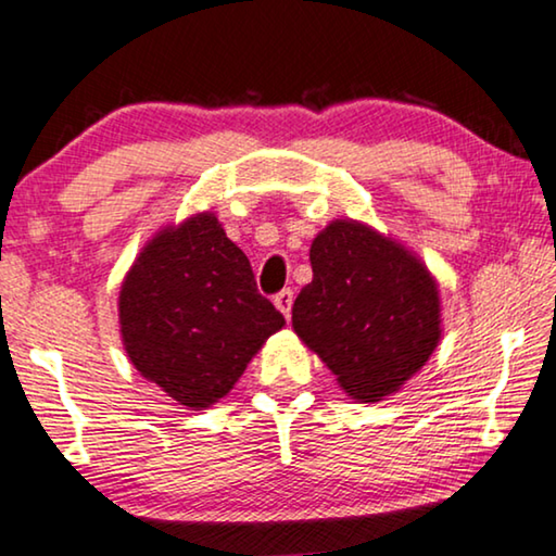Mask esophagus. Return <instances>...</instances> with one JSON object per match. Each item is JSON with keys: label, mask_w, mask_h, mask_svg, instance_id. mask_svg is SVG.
<instances>
[{"label": "esophagus", "mask_w": 556, "mask_h": 556, "mask_svg": "<svg viewBox=\"0 0 556 556\" xmlns=\"http://www.w3.org/2000/svg\"><path fill=\"white\" fill-rule=\"evenodd\" d=\"M292 300H294V292L292 289H281V292L275 294V304L277 309L281 312V315L289 317V312H292Z\"/></svg>", "instance_id": "obj_1"}]
</instances>
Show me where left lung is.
I'll list each match as a JSON object with an SVG mask.
<instances>
[{
    "label": "left lung",
    "instance_id": "8db88e82",
    "mask_svg": "<svg viewBox=\"0 0 556 556\" xmlns=\"http://www.w3.org/2000/svg\"><path fill=\"white\" fill-rule=\"evenodd\" d=\"M312 281L292 307L304 345L348 395L372 403L416 375L441 340L435 279L401 244L332 222L309 249Z\"/></svg>",
    "mask_w": 556,
    "mask_h": 556
}]
</instances>
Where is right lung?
Masks as SVG:
<instances>
[{"instance_id": "add662e5", "label": "right lung", "mask_w": 556, "mask_h": 556, "mask_svg": "<svg viewBox=\"0 0 556 556\" xmlns=\"http://www.w3.org/2000/svg\"><path fill=\"white\" fill-rule=\"evenodd\" d=\"M118 307L130 363L189 408L229 393L285 325L214 214L161 231L125 277Z\"/></svg>"}]
</instances>
